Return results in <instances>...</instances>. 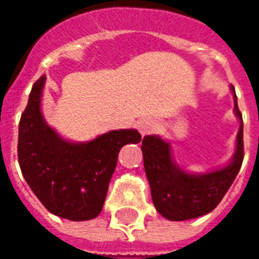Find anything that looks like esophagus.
Wrapping results in <instances>:
<instances>
[{"label": "esophagus", "instance_id": "34e87169", "mask_svg": "<svg viewBox=\"0 0 259 259\" xmlns=\"http://www.w3.org/2000/svg\"><path fill=\"white\" fill-rule=\"evenodd\" d=\"M157 126H158L157 122H154L152 119H143V120H140V122H139V124H137L139 132H140L143 136L152 133L154 130L157 129Z\"/></svg>", "mask_w": 259, "mask_h": 259}]
</instances>
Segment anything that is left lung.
<instances>
[{"label":"left lung","instance_id":"obj_1","mask_svg":"<svg viewBox=\"0 0 259 259\" xmlns=\"http://www.w3.org/2000/svg\"><path fill=\"white\" fill-rule=\"evenodd\" d=\"M234 111L240 119L237 148L228 166L205 175L186 174L170 157L169 144L157 136H146L141 143L144 169L157 211L169 221H187L213 211L239 174L243 158V118L234 93Z\"/></svg>","mask_w":259,"mask_h":259}]
</instances>
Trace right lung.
Segmentation results:
<instances>
[{
    "label": "right lung",
    "mask_w": 259,
    "mask_h": 259,
    "mask_svg": "<svg viewBox=\"0 0 259 259\" xmlns=\"http://www.w3.org/2000/svg\"><path fill=\"white\" fill-rule=\"evenodd\" d=\"M46 76L33 84L20 116L18 161L31 191L48 211L69 221L100 215L109 180L124 144L140 143L137 130H113L96 140L73 144L62 140L40 111Z\"/></svg>",
    "instance_id": "add662e5"
}]
</instances>
